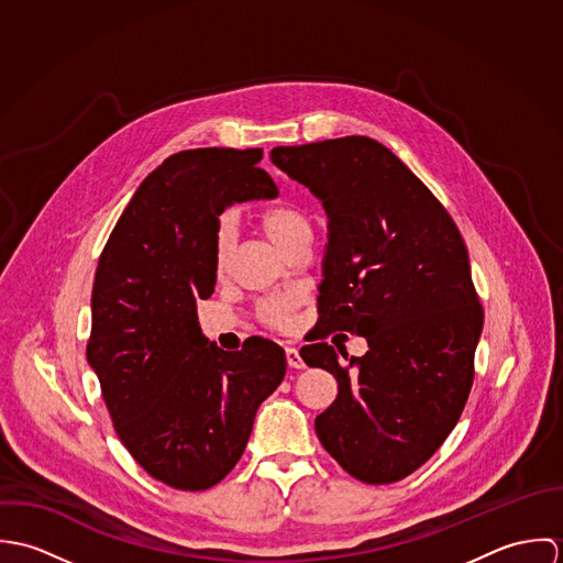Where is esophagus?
I'll list each match as a JSON object with an SVG mask.
<instances>
[{
    "label": "esophagus",
    "mask_w": 563,
    "mask_h": 563,
    "mask_svg": "<svg viewBox=\"0 0 563 563\" xmlns=\"http://www.w3.org/2000/svg\"><path fill=\"white\" fill-rule=\"evenodd\" d=\"M286 362L290 368H306V362L295 346H286Z\"/></svg>",
    "instance_id": "34e87169"
}]
</instances>
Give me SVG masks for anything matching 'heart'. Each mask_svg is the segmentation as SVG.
Segmentation results:
<instances>
[{"mask_svg": "<svg viewBox=\"0 0 563 563\" xmlns=\"http://www.w3.org/2000/svg\"><path fill=\"white\" fill-rule=\"evenodd\" d=\"M257 223L266 239L277 249L288 253L295 244L312 239L310 217L292 203H275L257 214ZM234 251V225L230 219H223L217 230V275L223 277L230 268ZM264 321L273 327H286L290 322V301L275 299L262 308Z\"/></svg>", "mask_w": 563, "mask_h": 563, "instance_id": "heart-1", "label": "heart"}]
</instances>
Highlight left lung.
<instances>
[{
	"label": "left lung",
	"mask_w": 563,
	"mask_h": 563,
	"mask_svg": "<svg viewBox=\"0 0 563 563\" xmlns=\"http://www.w3.org/2000/svg\"><path fill=\"white\" fill-rule=\"evenodd\" d=\"M271 161L329 219L322 324L368 342L349 366L327 342L301 349L338 382L317 435L351 477L405 479L453 431L475 377L483 310L464 239L431 190L368 136L275 147Z\"/></svg>",
	"instance_id": "obj_1"
}]
</instances>
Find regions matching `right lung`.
<instances>
[{"label": "right lung", "instance_id": "add662e5", "mask_svg": "<svg viewBox=\"0 0 563 563\" xmlns=\"http://www.w3.org/2000/svg\"><path fill=\"white\" fill-rule=\"evenodd\" d=\"M262 150L179 152L152 170L106 242L92 284L86 360L112 424L158 482L199 492L225 479L255 411L286 375L284 349L223 351L197 321L217 284L225 208L277 197Z\"/></svg>", "mask_w": 563, "mask_h": 563}]
</instances>
